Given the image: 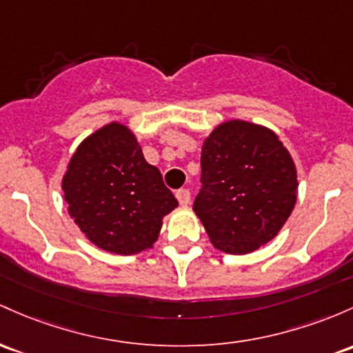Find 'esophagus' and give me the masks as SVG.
Here are the masks:
<instances>
[{"instance_id": "1", "label": "esophagus", "mask_w": 353, "mask_h": 353, "mask_svg": "<svg viewBox=\"0 0 353 353\" xmlns=\"http://www.w3.org/2000/svg\"><path fill=\"white\" fill-rule=\"evenodd\" d=\"M176 197L177 201H179L181 206H188V204L191 203V192H189V189H179V191L176 192Z\"/></svg>"}]
</instances>
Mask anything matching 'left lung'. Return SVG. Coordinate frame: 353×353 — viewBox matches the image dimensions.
<instances>
[{"label": "left lung", "instance_id": "obj_1", "mask_svg": "<svg viewBox=\"0 0 353 353\" xmlns=\"http://www.w3.org/2000/svg\"><path fill=\"white\" fill-rule=\"evenodd\" d=\"M201 188L194 212L212 246L246 254L271 241L296 203V168L268 127L228 120L201 150Z\"/></svg>", "mask_w": 353, "mask_h": 353}]
</instances>
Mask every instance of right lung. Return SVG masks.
<instances>
[{
  "label": "right lung",
  "mask_w": 353,
  "mask_h": 353,
  "mask_svg": "<svg viewBox=\"0 0 353 353\" xmlns=\"http://www.w3.org/2000/svg\"><path fill=\"white\" fill-rule=\"evenodd\" d=\"M61 189L85 238L123 256L152 248L162 218L177 208L161 170L145 161L134 132L120 122L107 123L77 147Z\"/></svg>",
  "instance_id": "obj_1"
}]
</instances>
